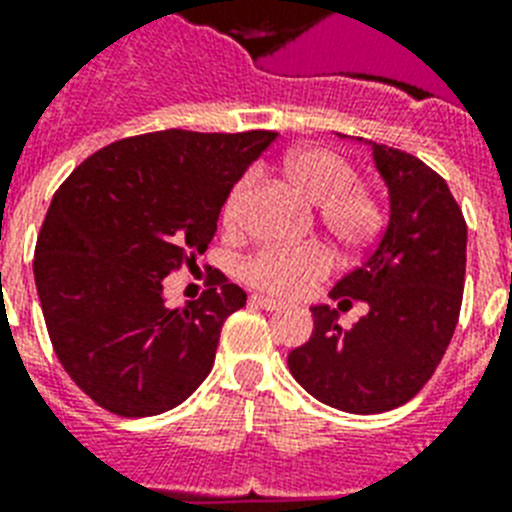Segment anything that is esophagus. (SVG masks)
<instances>
[{"mask_svg":"<svg viewBox=\"0 0 512 512\" xmlns=\"http://www.w3.org/2000/svg\"><path fill=\"white\" fill-rule=\"evenodd\" d=\"M252 305L263 307V310H284V302L281 299H273V297H265V294H252Z\"/></svg>","mask_w":512,"mask_h":512,"instance_id":"obj_1","label":"esophagus"}]
</instances>
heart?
I'll return each mask as SVG.
<instances>
[{
    "label": "heart",
    "mask_w": 512,
    "mask_h": 512,
    "mask_svg": "<svg viewBox=\"0 0 512 512\" xmlns=\"http://www.w3.org/2000/svg\"><path fill=\"white\" fill-rule=\"evenodd\" d=\"M284 178L307 202L318 205L321 223L334 239L347 247H363L381 226V210L371 191L352 184V165L328 147H299L284 157ZM249 181H239L223 205L228 228L239 220V205ZM331 270V255L321 244L268 247L249 257L242 273L249 284L281 297H299L313 289Z\"/></svg>",
    "instance_id": "obj_1"
}]
</instances>
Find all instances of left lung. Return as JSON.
I'll return each mask as SVG.
<instances>
[{
	"instance_id": "left-lung-1",
	"label": "left lung",
	"mask_w": 512,
	"mask_h": 512,
	"mask_svg": "<svg viewBox=\"0 0 512 512\" xmlns=\"http://www.w3.org/2000/svg\"><path fill=\"white\" fill-rule=\"evenodd\" d=\"M365 144L389 189V223L331 297L339 307L360 299L368 313L342 328L336 310L310 307L313 336L289 352L302 389L355 415L405 405L434 376L458 326L468 242L463 210L439 173L402 149Z\"/></svg>"
}]
</instances>
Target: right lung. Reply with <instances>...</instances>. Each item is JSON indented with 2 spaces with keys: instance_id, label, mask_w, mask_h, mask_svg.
<instances>
[{
  "instance_id": "right-lung-1",
  "label": "right lung",
  "mask_w": 512,
  "mask_h": 512,
  "mask_svg": "<svg viewBox=\"0 0 512 512\" xmlns=\"http://www.w3.org/2000/svg\"><path fill=\"white\" fill-rule=\"evenodd\" d=\"M273 141L155 131L99 149L57 189L33 278L62 368L97 405L160 415L213 371L220 328L247 294L215 270L197 302L168 307L162 281L213 242L220 207Z\"/></svg>"
}]
</instances>
